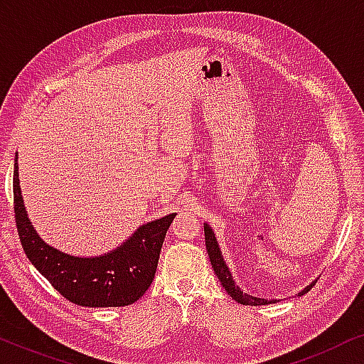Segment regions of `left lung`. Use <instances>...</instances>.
Returning <instances> with one entry per match:
<instances>
[{"instance_id": "8db88e82", "label": "left lung", "mask_w": 364, "mask_h": 364, "mask_svg": "<svg viewBox=\"0 0 364 364\" xmlns=\"http://www.w3.org/2000/svg\"><path fill=\"white\" fill-rule=\"evenodd\" d=\"M203 232H205V247H207L208 258H210L212 268H213V272H215V275H217L218 280H220L222 287L227 290L228 295H230L235 301L242 303V305H248V306H260V305H268V303H272L270 300H262V298H255V296L247 295V293H243L240 288H238L235 283H233L232 273L228 272L225 262H223L222 253H220V250H218L215 235H213L212 228L208 227L207 223H205V225H203ZM311 287L313 285L306 287L305 288V293L310 290ZM300 295H303V291L300 293Z\"/></svg>"}]
</instances>
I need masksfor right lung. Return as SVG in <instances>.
<instances>
[{"label": "right lung", "instance_id": "add662e5", "mask_svg": "<svg viewBox=\"0 0 364 364\" xmlns=\"http://www.w3.org/2000/svg\"><path fill=\"white\" fill-rule=\"evenodd\" d=\"M13 196L14 220L24 253L66 300L92 308L126 306L137 301L151 287L164 238L176 213L142 225L124 245L107 255L79 258L49 247L34 232L23 205L16 161Z\"/></svg>", "mask_w": 364, "mask_h": 364}]
</instances>
